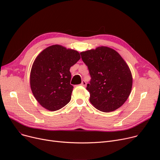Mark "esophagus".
Wrapping results in <instances>:
<instances>
[{
	"label": "esophagus",
	"mask_w": 160,
	"mask_h": 160,
	"mask_svg": "<svg viewBox=\"0 0 160 160\" xmlns=\"http://www.w3.org/2000/svg\"><path fill=\"white\" fill-rule=\"evenodd\" d=\"M82 86H83V87H85L86 85H87V82H86V81H85V80H82V82H81V84Z\"/></svg>",
	"instance_id": "1"
}]
</instances>
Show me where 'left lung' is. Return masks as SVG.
Instances as JSON below:
<instances>
[{
    "instance_id": "1",
    "label": "left lung",
    "mask_w": 160,
    "mask_h": 160,
    "mask_svg": "<svg viewBox=\"0 0 160 160\" xmlns=\"http://www.w3.org/2000/svg\"><path fill=\"white\" fill-rule=\"evenodd\" d=\"M80 54L91 77L87 87L91 103L104 112L118 109L131 91L132 78L128 65L118 52L108 47H99Z\"/></svg>"
}]
</instances>
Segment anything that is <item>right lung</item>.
Instances as JSON below:
<instances>
[{"instance_id":"add662e5","label":"right lung","mask_w":160,"mask_h":160,"mask_svg":"<svg viewBox=\"0 0 160 160\" xmlns=\"http://www.w3.org/2000/svg\"><path fill=\"white\" fill-rule=\"evenodd\" d=\"M81 58L77 50L59 44L50 46L37 56L30 73V86L37 102L49 111L68 104L73 87L69 69Z\"/></svg>"}]
</instances>
